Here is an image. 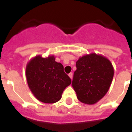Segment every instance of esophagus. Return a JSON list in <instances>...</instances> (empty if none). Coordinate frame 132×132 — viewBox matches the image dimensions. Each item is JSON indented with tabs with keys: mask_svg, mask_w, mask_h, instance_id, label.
I'll use <instances>...</instances> for the list:
<instances>
[{
	"mask_svg": "<svg viewBox=\"0 0 132 132\" xmlns=\"http://www.w3.org/2000/svg\"><path fill=\"white\" fill-rule=\"evenodd\" d=\"M68 76L70 77V79H73V73H69V74H68Z\"/></svg>",
	"mask_w": 132,
	"mask_h": 132,
	"instance_id": "1",
	"label": "esophagus"
}]
</instances>
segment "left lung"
Returning <instances> with one entry per match:
<instances>
[{
  "mask_svg": "<svg viewBox=\"0 0 132 132\" xmlns=\"http://www.w3.org/2000/svg\"><path fill=\"white\" fill-rule=\"evenodd\" d=\"M72 82L80 102L94 104L108 92L114 74L112 64L106 57L90 53L79 57Z\"/></svg>",
  "mask_w": 132,
  "mask_h": 132,
  "instance_id": "1",
  "label": "left lung"
}]
</instances>
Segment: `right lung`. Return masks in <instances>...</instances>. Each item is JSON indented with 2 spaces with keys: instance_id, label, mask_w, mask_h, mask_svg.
Masks as SVG:
<instances>
[{
  "instance_id": "right-lung-1",
  "label": "right lung",
  "mask_w": 132,
  "mask_h": 132,
  "mask_svg": "<svg viewBox=\"0 0 132 132\" xmlns=\"http://www.w3.org/2000/svg\"><path fill=\"white\" fill-rule=\"evenodd\" d=\"M26 76L31 92L38 100L52 104L62 98L71 79L64 73V66L55 62V57L37 55L27 64Z\"/></svg>"
}]
</instances>
